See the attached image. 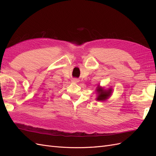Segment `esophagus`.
<instances>
[{"mask_svg": "<svg viewBox=\"0 0 156 156\" xmlns=\"http://www.w3.org/2000/svg\"><path fill=\"white\" fill-rule=\"evenodd\" d=\"M72 82L73 83H79V80L77 79H72Z\"/></svg>", "mask_w": 156, "mask_h": 156, "instance_id": "esophagus-1", "label": "esophagus"}]
</instances>
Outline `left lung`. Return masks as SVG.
I'll list each match as a JSON object with an SVG mask.
<instances>
[{"label": "left lung", "instance_id": "left-lung-1", "mask_svg": "<svg viewBox=\"0 0 156 156\" xmlns=\"http://www.w3.org/2000/svg\"><path fill=\"white\" fill-rule=\"evenodd\" d=\"M97 97L96 100L98 101H104L109 98L112 95V88H108V89H105L104 87H101L100 84L96 88Z\"/></svg>", "mask_w": 156, "mask_h": 156}]
</instances>
